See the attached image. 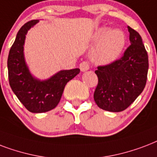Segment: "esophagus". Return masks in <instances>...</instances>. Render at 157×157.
<instances>
[{
	"label": "esophagus",
	"instance_id": "obj_1",
	"mask_svg": "<svg viewBox=\"0 0 157 157\" xmlns=\"http://www.w3.org/2000/svg\"><path fill=\"white\" fill-rule=\"evenodd\" d=\"M79 68L82 72H84V71H87V70H89L90 65L89 63L87 61H82L79 64Z\"/></svg>",
	"mask_w": 157,
	"mask_h": 157
}]
</instances>
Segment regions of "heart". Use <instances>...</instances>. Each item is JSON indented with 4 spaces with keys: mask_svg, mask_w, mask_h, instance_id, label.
Instances as JSON below:
<instances>
[{
    "mask_svg": "<svg viewBox=\"0 0 157 157\" xmlns=\"http://www.w3.org/2000/svg\"><path fill=\"white\" fill-rule=\"evenodd\" d=\"M95 47L92 52V59L100 65H108L120 57L125 47L126 38L119 29L101 28L95 33Z\"/></svg>",
    "mask_w": 157,
    "mask_h": 157,
    "instance_id": "heart-1",
    "label": "heart"
}]
</instances>
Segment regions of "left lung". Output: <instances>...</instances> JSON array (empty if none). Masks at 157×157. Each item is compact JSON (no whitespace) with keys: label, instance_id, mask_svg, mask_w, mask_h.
I'll use <instances>...</instances> for the list:
<instances>
[{"label":"left lung","instance_id":"obj_1","mask_svg":"<svg viewBox=\"0 0 157 157\" xmlns=\"http://www.w3.org/2000/svg\"><path fill=\"white\" fill-rule=\"evenodd\" d=\"M128 29L131 45L121 58L95 71L98 82L94 101L98 107L111 112L127 109L142 93L147 78L148 56L142 37L132 28Z\"/></svg>","mask_w":157,"mask_h":157}]
</instances>
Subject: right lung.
I'll return each instance as SVG.
<instances>
[{
  "mask_svg": "<svg viewBox=\"0 0 157 157\" xmlns=\"http://www.w3.org/2000/svg\"><path fill=\"white\" fill-rule=\"evenodd\" d=\"M37 23L38 20H31L21 27L7 60L12 91L27 110L33 113L47 112L54 109L59 102L66 83L80 72L79 69L61 70L45 81L33 77L24 60V44L28 30Z\"/></svg>",
  "mask_w": 157,
  "mask_h": 157,
  "instance_id": "1",
  "label": "right lung"
}]
</instances>
